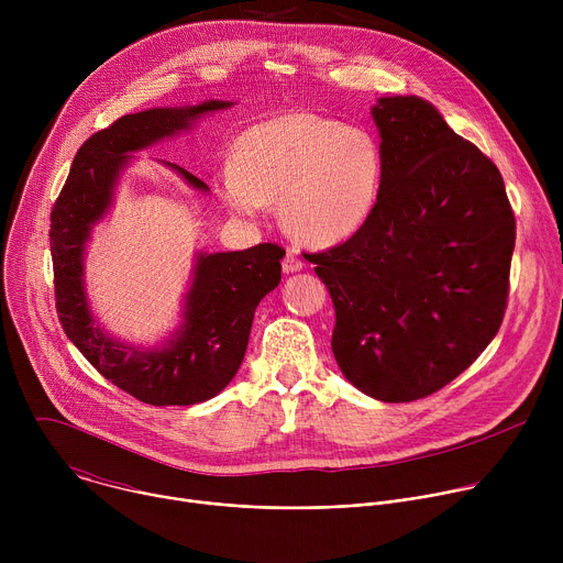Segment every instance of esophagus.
I'll return each instance as SVG.
<instances>
[{
  "mask_svg": "<svg viewBox=\"0 0 563 563\" xmlns=\"http://www.w3.org/2000/svg\"><path fill=\"white\" fill-rule=\"evenodd\" d=\"M305 267V263L294 254V252H287L285 254V258H283V272L285 274H296V272H300Z\"/></svg>",
  "mask_w": 563,
  "mask_h": 563,
  "instance_id": "1",
  "label": "esophagus"
}]
</instances>
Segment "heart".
Here are the masks:
<instances>
[{
	"mask_svg": "<svg viewBox=\"0 0 563 563\" xmlns=\"http://www.w3.org/2000/svg\"><path fill=\"white\" fill-rule=\"evenodd\" d=\"M380 178V148L367 131L294 111L240 135L235 165H224L216 183L233 213L256 218L280 200L283 224L296 238L330 247L367 222Z\"/></svg>",
	"mask_w": 563,
	"mask_h": 563,
	"instance_id": "obj_1",
	"label": "heart"
}]
</instances>
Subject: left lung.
I'll list each match as a JSON object with an SVG mask.
<instances>
[{"instance_id": "obj_1", "label": "left lung", "mask_w": 563, "mask_h": 563, "mask_svg": "<svg viewBox=\"0 0 563 563\" xmlns=\"http://www.w3.org/2000/svg\"><path fill=\"white\" fill-rule=\"evenodd\" d=\"M383 178L367 222L307 254L330 289L334 358L385 404L434 394L497 336L508 305L515 213L490 157L417 96L372 107Z\"/></svg>"}]
</instances>
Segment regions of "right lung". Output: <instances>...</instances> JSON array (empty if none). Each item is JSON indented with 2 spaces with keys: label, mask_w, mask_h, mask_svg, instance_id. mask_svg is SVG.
Listing matches in <instances>:
<instances>
[{
  "label": "right lung",
  "mask_w": 563,
  "mask_h": 563,
  "mask_svg": "<svg viewBox=\"0 0 563 563\" xmlns=\"http://www.w3.org/2000/svg\"><path fill=\"white\" fill-rule=\"evenodd\" d=\"M231 104L209 100L122 115L77 148L51 211L55 307L64 334L107 380L155 408L196 406L229 385L245 358L258 302L280 283L285 250L263 243L245 252L198 254L183 323L165 347L153 350L120 343L98 325L85 291V250L93 224L113 202L131 153L189 131L198 118ZM167 165L194 189L209 191L187 169Z\"/></svg>",
  "instance_id": "1"
}]
</instances>
